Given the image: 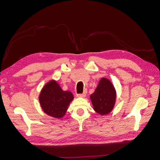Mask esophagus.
Instances as JSON below:
<instances>
[{"label":"esophagus","mask_w":160,"mask_h":160,"mask_svg":"<svg viewBox=\"0 0 160 160\" xmlns=\"http://www.w3.org/2000/svg\"><path fill=\"white\" fill-rule=\"evenodd\" d=\"M77 96L78 97V98H85V97L86 96V93H80V94H77Z\"/></svg>","instance_id":"34e87169"}]
</instances>
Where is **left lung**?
<instances>
[{"label":"left lung","instance_id":"left-lung-1","mask_svg":"<svg viewBox=\"0 0 160 160\" xmlns=\"http://www.w3.org/2000/svg\"><path fill=\"white\" fill-rule=\"evenodd\" d=\"M90 98L97 113L101 115L108 114L114 107L116 99L115 89L109 80L102 78Z\"/></svg>","mask_w":160,"mask_h":160}]
</instances>
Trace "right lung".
Here are the masks:
<instances>
[{
    "label": "right lung",
    "mask_w": 160,
    "mask_h": 160,
    "mask_svg": "<svg viewBox=\"0 0 160 160\" xmlns=\"http://www.w3.org/2000/svg\"><path fill=\"white\" fill-rule=\"evenodd\" d=\"M74 97L69 91H64L54 80L47 83L41 90L39 102L44 112L55 118H61Z\"/></svg>",
    "instance_id": "add662e5"
}]
</instances>
